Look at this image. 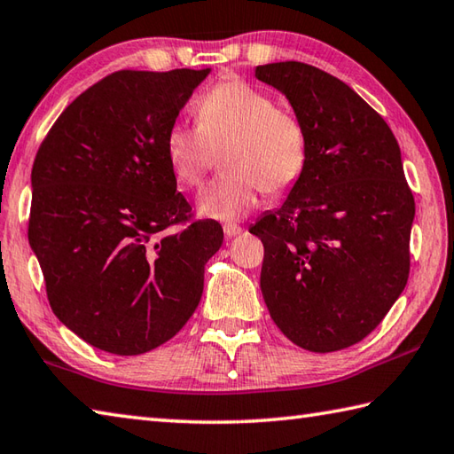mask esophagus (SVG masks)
Wrapping results in <instances>:
<instances>
[{
	"instance_id": "34e87169",
	"label": "esophagus",
	"mask_w": 454,
	"mask_h": 454,
	"mask_svg": "<svg viewBox=\"0 0 454 454\" xmlns=\"http://www.w3.org/2000/svg\"><path fill=\"white\" fill-rule=\"evenodd\" d=\"M222 228H224V234H226L228 238H234V236L244 232L242 226H239V224H232V222H228V224H224Z\"/></svg>"
}]
</instances>
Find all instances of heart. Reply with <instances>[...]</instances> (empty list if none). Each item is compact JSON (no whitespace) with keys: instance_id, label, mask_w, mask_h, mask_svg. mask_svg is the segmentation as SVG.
<instances>
[{"instance_id":"obj_1","label":"heart","mask_w":454,"mask_h":454,"mask_svg":"<svg viewBox=\"0 0 454 454\" xmlns=\"http://www.w3.org/2000/svg\"><path fill=\"white\" fill-rule=\"evenodd\" d=\"M197 126L173 123L165 136L171 173L184 189H197L222 151L226 173L199 197L207 218L232 222L257 207L262 191L283 194L305 171L309 139L295 112L242 78L212 86L194 106Z\"/></svg>"}]
</instances>
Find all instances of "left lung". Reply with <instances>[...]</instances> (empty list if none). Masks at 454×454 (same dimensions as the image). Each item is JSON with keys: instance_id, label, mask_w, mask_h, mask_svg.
<instances>
[{"instance_id": "left-lung-1", "label": "left lung", "mask_w": 454, "mask_h": 454, "mask_svg": "<svg viewBox=\"0 0 454 454\" xmlns=\"http://www.w3.org/2000/svg\"><path fill=\"white\" fill-rule=\"evenodd\" d=\"M255 76L305 123V171L283 207L250 232L263 242L262 295L273 323L310 352L348 348L374 331L410 278L415 200L384 118L325 70L271 62Z\"/></svg>"}]
</instances>
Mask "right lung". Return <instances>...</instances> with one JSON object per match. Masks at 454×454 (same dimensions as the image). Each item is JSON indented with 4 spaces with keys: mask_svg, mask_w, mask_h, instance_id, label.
<instances>
[{
    "mask_svg": "<svg viewBox=\"0 0 454 454\" xmlns=\"http://www.w3.org/2000/svg\"><path fill=\"white\" fill-rule=\"evenodd\" d=\"M210 68L118 70L52 123L31 171L29 244L52 313L88 344L137 356L199 307L218 222L194 220L165 136Z\"/></svg>",
    "mask_w": 454,
    "mask_h": 454,
    "instance_id": "obj_1",
    "label": "right lung"
}]
</instances>
